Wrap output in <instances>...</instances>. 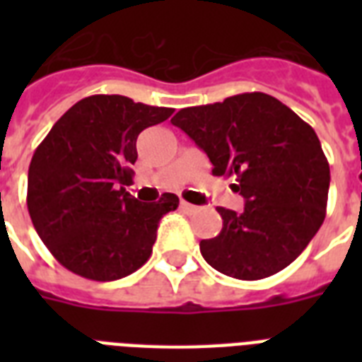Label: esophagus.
<instances>
[{"mask_svg": "<svg viewBox=\"0 0 362 362\" xmlns=\"http://www.w3.org/2000/svg\"><path fill=\"white\" fill-rule=\"evenodd\" d=\"M180 209L184 210L186 214H197V212H199V206H195V204L186 203V201H182V203H180Z\"/></svg>", "mask_w": 362, "mask_h": 362, "instance_id": "34e87169", "label": "esophagus"}]
</instances>
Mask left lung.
<instances>
[{
	"instance_id": "8db88e82",
	"label": "left lung",
	"mask_w": 362,
	"mask_h": 362,
	"mask_svg": "<svg viewBox=\"0 0 362 362\" xmlns=\"http://www.w3.org/2000/svg\"><path fill=\"white\" fill-rule=\"evenodd\" d=\"M173 125L192 136L212 175L235 178L244 212L218 206L223 227L201 240L204 261L237 280H261L291 264L325 220L331 170L303 118L269 93L178 110Z\"/></svg>"
}]
</instances>
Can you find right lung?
<instances>
[{
    "label": "right lung",
    "mask_w": 362,
    "mask_h": 362,
    "mask_svg": "<svg viewBox=\"0 0 362 362\" xmlns=\"http://www.w3.org/2000/svg\"><path fill=\"white\" fill-rule=\"evenodd\" d=\"M175 112L124 95L75 103L37 146L28 173V210L59 264L95 281L120 280L152 255L159 220L178 209L175 193L141 203L133 182L136 136Z\"/></svg>",
    "instance_id": "1"
}]
</instances>
